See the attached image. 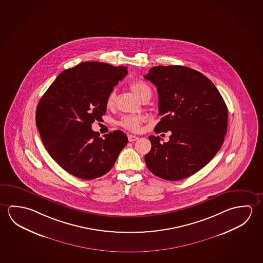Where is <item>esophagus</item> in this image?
Wrapping results in <instances>:
<instances>
[{
	"label": "esophagus",
	"instance_id": "esophagus-1",
	"mask_svg": "<svg viewBox=\"0 0 263 263\" xmlns=\"http://www.w3.org/2000/svg\"><path fill=\"white\" fill-rule=\"evenodd\" d=\"M127 138H128L129 142H134V141H136V140H138V137H137V136H134V135H128V136H127Z\"/></svg>",
	"mask_w": 263,
	"mask_h": 263
}]
</instances>
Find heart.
I'll use <instances>...</instances> for the list:
<instances>
[{"label":"heart","mask_w":263,"mask_h":263,"mask_svg":"<svg viewBox=\"0 0 263 263\" xmlns=\"http://www.w3.org/2000/svg\"><path fill=\"white\" fill-rule=\"evenodd\" d=\"M130 89L139 99H142L146 93L151 92L149 87L142 82H132L130 85ZM115 98H116L115 92H111L108 95L107 100H106V105L108 107H112L114 105ZM144 121H145V117L142 116H125L119 121V125L132 132H138L140 129L141 124Z\"/></svg>","instance_id":"1"}]
</instances>
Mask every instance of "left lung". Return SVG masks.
<instances>
[{"instance_id": "obj_1", "label": "left lung", "mask_w": 263, "mask_h": 263, "mask_svg": "<svg viewBox=\"0 0 263 263\" xmlns=\"http://www.w3.org/2000/svg\"><path fill=\"white\" fill-rule=\"evenodd\" d=\"M159 95L156 133L171 131L170 140L151 136L146 167L156 176L180 181L197 173L218 152L228 128V107L214 83L183 66H156L144 76Z\"/></svg>"}]
</instances>
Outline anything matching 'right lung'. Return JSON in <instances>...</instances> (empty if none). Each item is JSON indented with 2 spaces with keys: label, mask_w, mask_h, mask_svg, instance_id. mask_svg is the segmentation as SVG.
Here are the masks:
<instances>
[{
  "label": "right lung",
  "mask_w": 263,
  "mask_h": 263,
  "mask_svg": "<svg viewBox=\"0 0 263 263\" xmlns=\"http://www.w3.org/2000/svg\"><path fill=\"white\" fill-rule=\"evenodd\" d=\"M126 67L86 61L62 71L39 101L35 124L52 159L71 175L92 180L107 173L127 144L123 131L99 138L91 124L106 112V100Z\"/></svg>",
  "instance_id": "right-lung-1"
}]
</instances>
